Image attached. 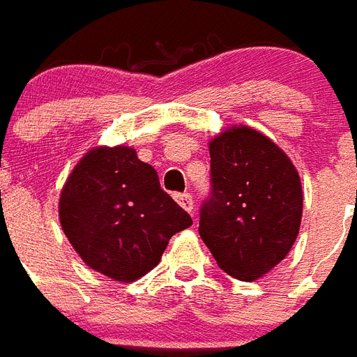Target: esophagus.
<instances>
[{"label":"esophagus","instance_id":"obj_1","mask_svg":"<svg viewBox=\"0 0 357 357\" xmlns=\"http://www.w3.org/2000/svg\"><path fill=\"white\" fill-rule=\"evenodd\" d=\"M175 199L178 201V205H181L184 211H188L190 214H194V208H195L194 195L192 194H176Z\"/></svg>","mask_w":357,"mask_h":357}]
</instances>
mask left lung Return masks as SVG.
I'll list each match as a JSON object with an SVG mask.
<instances>
[{
  "mask_svg": "<svg viewBox=\"0 0 357 357\" xmlns=\"http://www.w3.org/2000/svg\"><path fill=\"white\" fill-rule=\"evenodd\" d=\"M213 197L199 235L222 271L252 282L282 261L301 227L303 188L288 154L261 131L231 126L208 141Z\"/></svg>",
  "mask_w": 357,
  "mask_h": 357,
  "instance_id": "8db88e82",
  "label": "left lung"
}]
</instances>
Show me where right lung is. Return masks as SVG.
Here are the masks:
<instances>
[{
	"label": "right lung",
	"mask_w": 357,
	"mask_h": 357,
	"mask_svg": "<svg viewBox=\"0 0 357 357\" xmlns=\"http://www.w3.org/2000/svg\"><path fill=\"white\" fill-rule=\"evenodd\" d=\"M61 229L80 259L116 282L160 264L190 214L160 188L158 173L131 146H93L67 176L58 201Z\"/></svg>",
	"instance_id": "obj_1"
}]
</instances>
